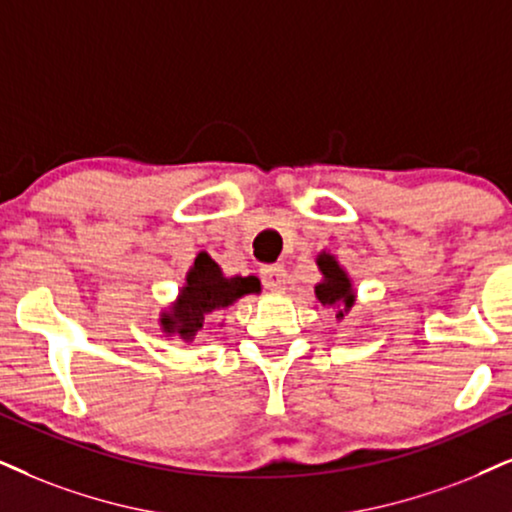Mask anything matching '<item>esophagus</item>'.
<instances>
[{
	"mask_svg": "<svg viewBox=\"0 0 512 512\" xmlns=\"http://www.w3.org/2000/svg\"><path fill=\"white\" fill-rule=\"evenodd\" d=\"M260 274L262 283L269 290H283V286H286V269H283V264H264Z\"/></svg>",
	"mask_w": 512,
	"mask_h": 512,
	"instance_id": "esophagus-1",
	"label": "esophagus"
}]
</instances>
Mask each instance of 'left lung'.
<instances>
[{
	"mask_svg": "<svg viewBox=\"0 0 512 512\" xmlns=\"http://www.w3.org/2000/svg\"><path fill=\"white\" fill-rule=\"evenodd\" d=\"M319 269L323 274V281L316 286V297H319V302L323 307H333V304H338V319L345 316V312H349L354 304V293H352V283H349V278L345 271L338 267V262H335V257L331 255H323L319 257Z\"/></svg>",
	"mask_w": 512,
	"mask_h": 512,
	"instance_id": "obj_1",
	"label": "left lung"
}]
</instances>
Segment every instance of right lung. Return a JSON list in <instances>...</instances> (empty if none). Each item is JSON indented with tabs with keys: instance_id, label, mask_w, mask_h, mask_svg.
I'll return each instance as SVG.
<instances>
[{
	"instance_id": "obj_1",
	"label": "right lung",
	"mask_w": 512,
	"mask_h": 512,
	"mask_svg": "<svg viewBox=\"0 0 512 512\" xmlns=\"http://www.w3.org/2000/svg\"><path fill=\"white\" fill-rule=\"evenodd\" d=\"M257 290H260V281L255 276L226 278L208 252H200L186 276L179 302L172 307V314H165V331L191 340L205 326L208 314L231 307L238 297L257 293Z\"/></svg>"
}]
</instances>
